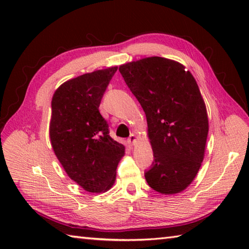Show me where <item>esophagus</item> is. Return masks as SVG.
<instances>
[{
	"label": "esophagus",
	"mask_w": 249,
	"mask_h": 249,
	"mask_svg": "<svg viewBox=\"0 0 249 249\" xmlns=\"http://www.w3.org/2000/svg\"><path fill=\"white\" fill-rule=\"evenodd\" d=\"M136 141H137V136H136L135 134H131V135L129 136V138L127 139L128 144H130V145H134V144L136 143Z\"/></svg>",
	"instance_id": "1"
}]
</instances>
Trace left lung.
Masks as SVG:
<instances>
[{
	"mask_svg": "<svg viewBox=\"0 0 249 249\" xmlns=\"http://www.w3.org/2000/svg\"><path fill=\"white\" fill-rule=\"evenodd\" d=\"M119 71L143 109L154 161L147 184L165 195L181 193L204 158L209 119L194 76L181 63L160 56L121 65Z\"/></svg>",
	"mask_w": 249,
	"mask_h": 249,
	"instance_id": "obj_1",
	"label": "left lung"
}]
</instances>
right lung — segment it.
Returning <instances> with one entry per match:
<instances>
[{
  "label": "right lung",
  "instance_id": "right-lung-1",
  "mask_svg": "<svg viewBox=\"0 0 249 249\" xmlns=\"http://www.w3.org/2000/svg\"><path fill=\"white\" fill-rule=\"evenodd\" d=\"M118 66L71 79L56 89L51 102L52 149L67 176L89 193L112 187L125 146L111 138L99 112L103 95Z\"/></svg>",
  "mask_w": 249,
  "mask_h": 249
}]
</instances>
